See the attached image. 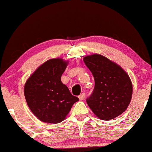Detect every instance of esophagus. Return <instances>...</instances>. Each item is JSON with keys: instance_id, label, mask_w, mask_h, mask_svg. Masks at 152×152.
I'll return each mask as SVG.
<instances>
[{"instance_id": "obj_1", "label": "esophagus", "mask_w": 152, "mask_h": 152, "mask_svg": "<svg viewBox=\"0 0 152 152\" xmlns=\"http://www.w3.org/2000/svg\"><path fill=\"white\" fill-rule=\"evenodd\" d=\"M78 97H79V99L80 100L84 99H85V97H86V94L85 93H82L79 96H78Z\"/></svg>"}]
</instances>
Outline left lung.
<instances>
[{
	"instance_id": "obj_1",
	"label": "left lung",
	"mask_w": 152,
	"mask_h": 152,
	"mask_svg": "<svg viewBox=\"0 0 152 152\" xmlns=\"http://www.w3.org/2000/svg\"><path fill=\"white\" fill-rule=\"evenodd\" d=\"M84 62L94 77L93 92L88 105L100 119L108 121L126 110L131 101L132 86L123 69L98 54L88 56Z\"/></svg>"
}]
</instances>
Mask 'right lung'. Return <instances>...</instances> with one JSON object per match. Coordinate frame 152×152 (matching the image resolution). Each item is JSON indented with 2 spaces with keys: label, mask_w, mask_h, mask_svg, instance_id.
Returning <instances> with one entry per match:
<instances>
[{
  "label": "right lung",
  "mask_w": 152,
  "mask_h": 152,
  "mask_svg": "<svg viewBox=\"0 0 152 152\" xmlns=\"http://www.w3.org/2000/svg\"><path fill=\"white\" fill-rule=\"evenodd\" d=\"M67 64L61 58L48 61L34 72L25 85L28 105L43 122H61L79 100L61 80Z\"/></svg>",
  "instance_id": "obj_1"
}]
</instances>
